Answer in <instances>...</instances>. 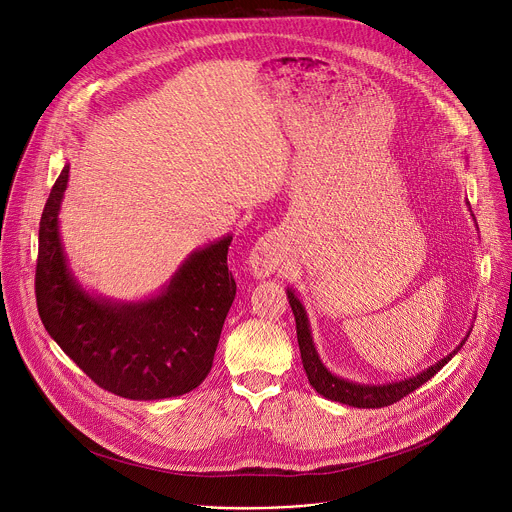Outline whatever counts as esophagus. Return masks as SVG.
Instances as JSON below:
<instances>
[{
  "instance_id": "34e87169",
  "label": "esophagus",
  "mask_w": 512,
  "mask_h": 512,
  "mask_svg": "<svg viewBox=\"0 0 512 512\" xmlns=\"http://www.w3.org/2000/svg\"><path fill=\"white\" fill-rule=\"evenodd\" d=\"M284 263V245L275 235H267L251 249L247 265L257 277H269Z\"/></svg>"
}]
</instances>
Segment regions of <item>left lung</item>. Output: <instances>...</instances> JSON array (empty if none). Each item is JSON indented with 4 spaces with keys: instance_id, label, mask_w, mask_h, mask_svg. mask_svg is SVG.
<instances>
[{
    "instance_id": "1",
    "label": "left lung",
    "mask_w": 512,
    "mask_h": 512,
    "mask_svg": "<svg viewBox=\"0 0 512 512\" xmlns=\"http://www.w3.org/2000/svg\"><path fill=\"white\" fill-rule=\"evenodd\" d=\"M288 300L296 318V333H298V345H300V355H302V363L306 369V376L310 386L322 394L324 398H329L333 402H341V404H349L355 408H382V406H390L394 402H398L400 398H404L406 394L414 392L416 388H421L425 382H429L437 371L463 347V343L468 341V337L463 339L457 349H453V353H449L447 357H443L441 361H437L435 365H431L429 369L421 371L418 376L400 380V382H392V384H357V382H349L343 380L324 367V363L320 361L312 335H310V322L306 316V310L302 306V302L298 300V296L288 290Z\"/></svg>"
}]
</instances>
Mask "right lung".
<instances>
[{
  "label": "right lung",
  "instance_id": "obj_1",
  "mask_svg": "<svg viewBox=\"0 0 512 512\" xmlns=\"http://www.w3.org/2000/svg\"><path fill=\"white\" fill-rule=\"evenodd\" d=\"M69 165L57 177L38 228L36 306L44 329L100 388L130 400H163L198 388L212 369L237 294L226 255L232 237L194 251L163 292L145 302L87 294L69 271L59 210Z\"/></svg>",
  "mask_w": 512,
  "mask_h": 512
}]
</instances>
